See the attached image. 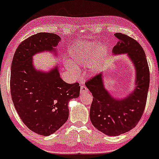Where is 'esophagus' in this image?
<instances>
[{
	"label": "esophagus",
	"mask_w": 159,
	"mask_h": 159,
	"mask_svg": "<svg viewBox=\"0 0 159 159\" xmlns=\"http://www.w3.org/2000/svg\"><path fill=\"white\" fill-rule=\"evenodd\" d=\"M88 92V88L84 86V85H82L80 88V94H85V93H87Z\"/></svg>",
	"instance_id": "34e87169"
}]
</instances>
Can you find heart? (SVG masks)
I'll return each mask as SVG.
<instances>
[{
  "label": "heart",
  "instance_id": "b5f03b06",
  "mask_svg": "<svg viewBox=\"0 0 159 159\" xmlns=\"http://www.w3.org/2000/svg\"><path fill=\"white\" fill-rule=\"evenodd\" d=\"M107 51V46L98 41L81 42L72 45L68 50L70 61L65 63L69 71L74 72L77 67H89L90 72L97 73L101 70Z\"/></svg>",
  "mask_w": 159,
  "mask_h": 159
}]
</instances>
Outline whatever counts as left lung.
I'll list each match as a JSON object with an SVG mask.
<instances>
[{"mask_svg": "<svg viewBox=\"0 0 159 159\" xmlns=\"http://www.w3.org/2000/svg\"><path fill=\"white\" fill-rule=\"evenodd\" d=\"M119 41L113 55L126 54L135 71L134 90L126 97L116 98L105 88L101 73L86 82L93 96L90 121L96 129L110 136L129 131L138 124L145 109L149 88L150 72L144 50L133 38L121 33L115 34Z\"/></svg>", "mask_w": 159, "mask_h": 159, "instance_id": "8db88e82", "label": "left lung"}]
</instances>
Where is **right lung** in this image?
<instances>
[{"instance_id": "add662e5", "label": "right lung", "mask_w": 159, "mask_h": 159, "mask_svg": "<svg viewBox=\"0 0 159 159\" xmlns=\"http://www.w3.org/2000/svg\"><path fill=\"white\" fill-rule=\"evenodd\" d=\"M60 41L52 33L33 35L19 45L11 64V94L15 109L30 130L45 136L67 121L68 103L80 96V84L64 82L57 65L46 72L34 65L37 53L48 51L57 56L55 47Z\"/></svg>"}]
</instances>
